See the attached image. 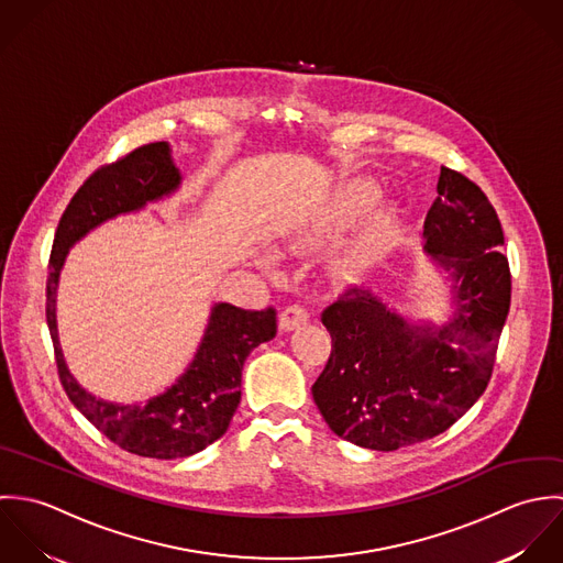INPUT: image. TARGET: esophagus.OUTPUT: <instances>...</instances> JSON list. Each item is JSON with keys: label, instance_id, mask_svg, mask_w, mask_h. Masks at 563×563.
I'll use <instances>...</instances> for the list:
<instances>
[{"label": "esophagus", "instance_id": "34e87169", "mask_svg": "<svg viewBox=\"0 0 563 563\" xmlns=\"http://www.w3.org/2000/svg\"><path fill=\"white\" fill-rule=\"evenodd\" d=\"M309 322V311L302 305H291L280 313V329L283 331H294L296 327Z\"/></svg>", "mask_w": 563, "mask_h": 563}]
</instances>
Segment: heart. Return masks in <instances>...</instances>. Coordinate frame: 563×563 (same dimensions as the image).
I'll use <instances>...</instances> for the list:
<instances>
[{"label":"heart","mask_w":563,"mask_h":563,"mask_svg":"<svg viewBox=\"0 0 563 563\" xmlns=\"http://www.w3.org/2000/svg\"><path fill=\"white\" fill-rule=\"evenodd\" d=\"M376 198V191L367 185L363 187H354L343 191L339 198H335L327 211L320 216V220L313 224V230H338L343 224H347L350 220H354L356 216H361L363 211H367L372 207ZM385 232V224L380 220H376L374 224L367 228V232L361 239V247L367 250L372 247Z\"/></svg>","instance_id":"1"}]
</instances>
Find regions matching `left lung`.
I'll use <instances>...</instances> for the list:
<instances>
[{
    "mask_svg": "<svg viewBox=\"0 0 563 563\" xmlns=\"http://www.w3.org/2000/svg\"><path fill=\"white\" fill-rule=\"evenodd\" d=\"M438 194L422 236L454 280L452 320L413 324L352 285L322 311L333 347L313 400L331 431L361 449L391 452L444 433L492 378L511 305L503 225L461 172L442 167Z\"/></svg>",
    "mask_w": 563,
    "mask_h": 563,
    "instance_id": "1",
    "label": "left lung"
}]
</instances>
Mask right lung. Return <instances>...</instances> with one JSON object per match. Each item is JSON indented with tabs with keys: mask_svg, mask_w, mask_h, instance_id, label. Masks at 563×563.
Listing matches in <instances>:
<instances>
[{
	"mask_svg": "<svg viewBox=\"0 0 563 563\" xmlns=\"http://www.w3.org/2000/svg\"><path fill=\"white\" fill-rule=\"evenodd\" d=\"M180 185L165 141L147 143L93 172L67 205L52 245L45 316L58 378L74 407L119 449L152 459L189 456L220 440L241 400L247 354L276 335V309L245 311L218 302L187 372L145 405H114L85 391L71 376L56 331V289L69 247L96 225L169 196Z\"/></svg>",
	"mask_w": 563,
	"mask_h": 563,
	"instance_id": "obj_1",
	"label": "right lung"
}]
</instances>
